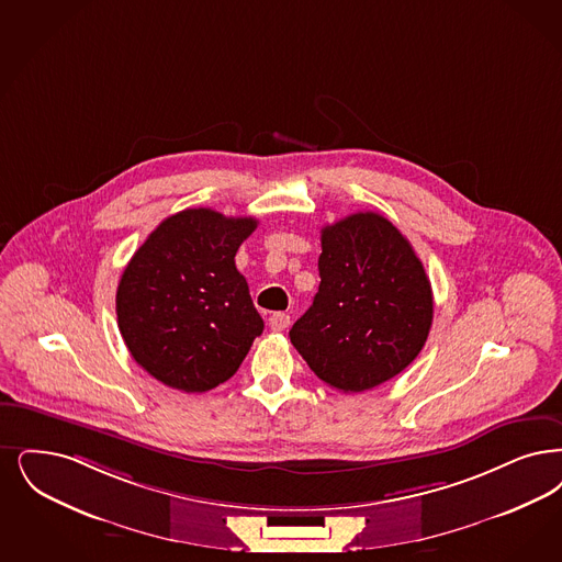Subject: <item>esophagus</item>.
Here are the masks:
<instances>
[{"label":"esophagus","instance_id":"1","mask_svg":"<svg viewBox=\"0 0 562 562\" xmlns=\"http://www.w3.org/2000/svg\"><path fill=\"white\" fill-rule=\"evenodd\" d=\"M289 324H291V315L289 314H280V312H278V314L270 315V328L273 333L286 330Z\"/></svg>","mask_w":562,"mask_h":562}]
</instances>
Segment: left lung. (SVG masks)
<instances>
[{
	"label": "left lung",
	"instance_id": "1",
	"mask_svg": "<svg viewBox=\"0 0 562 562\" xmlns=\"http://www.w3.org/2000/svg\"><path fill=\"white\" fill-rule=\"evenodd\" d=\"M319 289L289 333L319 381L361 393L391 381L427 342L432 291L404 234L379 213L322 227Z\"/></svg>",
	"mask_w": 562,
	"mask_h": 562
}]
</instances>
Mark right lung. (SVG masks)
<instances>
[{"label":"right lung","mask_w":562,"mask_h":562,"mask_svg":"<svg viewBox=\"0 0 562 562\" xmlns=\"http://www.w3.org/2000/svg\"><path fill=\"white\" fill-rule=\"evenodd\" d=\"M255 217L186 209L135 250L116 289L119 330L157 381L202 393L232 379L263 319L236 270V252Z\"/></svg>","instance_id":"obj_1"}]
</instances>
